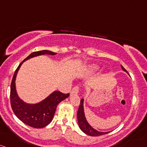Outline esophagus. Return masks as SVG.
<instances>
[{"mask_svg": "<svg viewBox=\"0 0 147 147\" xmlns=\"http://www.w3.org/2000/svg\"><path fill=\"white\" fill-rule=\"evenodd\" d=\"M79 93V87L78 86H75L71 91L70 93L71 94H77Z\"/></svg>", "mask_w": 147, "mask_h": 147, "instance_id": "esophagus-1", "label": "esophagus"}]
</instances>
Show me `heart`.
I'll return each instance as SVG.
<instances>
[{
  "label": "heart",
  "instance_id": "1",
  "mask_svg": "<svg viewBox=\"0 0 147 147\" xmlns=\"http://www.w3.org/2000/svg\"><path fill=\"white\" fill-rule=\"evenodd\" d=\"M99 68L100 67L98 65L92 64V65H89L87 67V71L89 72H93L99 70Z\"/></svg>",
  "mask_w": 147,
  "mask_h": 147
}]
</instances>
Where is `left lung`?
I'll return each mask as SVG.
<instances>
[{
	"instance_id": "obj_1",
	"label": "left lung",
	"mask_w": 147,
	"mask_h": 147,
	"mask_svg": "<svg viewBox=\"0 0 147 147\" xmlns=\"http://www.w3.org/2000/svg\"><path fill=\"white\" fill-rule=\"evenodd\" d=\"M121 69L124 72H127L126 70L123 67L122 65H121ZM77 121H78V125L80 128L81 129L83 133H84L86 135H90V136H100V135H105L109 132H100L98 131V130H96L95 128H93V127L88 123V122L87 121L86 117H85V113H84V98H82L80 101V105L79 107L78 112H77Z\"/></svg>"
}]
</instances>
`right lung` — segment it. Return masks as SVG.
Listing matches in <instances>:
<instances>
[{"mask_svg":"<svg viewBox=\"0 0 147 147\" xmlns=\"http://www.w3.org/2000/svg\"><path fill=\"white\" fill-rule=\"evenodd\" d=\"M45 54L54 56L56 55V53L49 50H42L31 53L19 64L15 70L10 87L11 107L14 114L23 123L35 128H42L49 125L54 118L58 105L70 96L69 93L64 94L60 91H55L52 92L45 99L35 104L24 102L23 100L19 97L16 89L15 81L20 67L24 61L35 56Z\"/></svg>","mask_w":147,"mask_h":147,"instance_id":"right-lung-1","label":"right lung"}]
</instances>
